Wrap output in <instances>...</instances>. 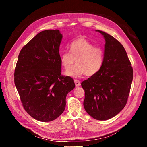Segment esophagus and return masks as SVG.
<instances>
[{
  "instance_id": "1",
  "label": "esophagus",
  "mask_w": 147,
  "mask_h": 147,
  "mask_svg": "<svg viewBox=\"0 0 147 147\" xmlns=\"http://www.w3.org/2000/svg\"><path fill=\"white\" fill-rule=\"evenodd\" d=\"M74 83H75L76 87H79L80 86V84H81L80 81L78 80H76V79L74 80Z\"/></svg>"
}]
</instances>
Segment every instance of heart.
Wrapping results in <instances>:
<instances>
[{
    "label": "heart",
    "mask_w": 147,
    "mask_h": 147,
    "mask_svg": "<svg viewBox=\"0 0 147 147\" xmlns=\"http://www.w3.org/2000/svg\"><path fill=\"white\" fill-rule=\"evenodd\" d=\"M69 52H64L60 55L61 65L68 70L76 60V65L67 71L65 75L73 78H80L84 74L89 76L96 74L104 63V51L84 38H78L69 45Z\"/></svg>",
    "instance_id": "1"
}]
</instances>
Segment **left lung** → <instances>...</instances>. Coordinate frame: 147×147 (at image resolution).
I'll use <instances>...</instances> for the list:
<instances>
[{
	"mask_svg": "<svg viewBox=\"0 0 147 147\" xmlns=\"http://www.w3.org/2000/svg\"><path fill=\"white\" fill-rule=\"evenodd\" d=\"M104 37V63L96 74L82 82L83 105L91 117L109 120L127 103L133 80V68L123 46L112 36L96 30Z\"/></svg>",
	"mask_w": 147,
	"mask_h": 147,
	"instance_id": "1",
	"label": "left lung"
}]
</instances>
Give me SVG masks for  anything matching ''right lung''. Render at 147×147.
<instances>
[{"instance_id":"1","label":"right lung","mask_w":147,"mask_h":147,"mask_svg":"<svg viewBox=\"0 0 147 147\" xmlns=\"http://www.w3.org/2000/svg\"><path fill=\"white\" fill-rule=\"evenodd\" d=\"M63 35L58 30L42 31L21 50L14 82L22 104L36 120L51 121L65 109V99L75 84L61 75L59 52Z\"/></svg>"}]
</instances>
